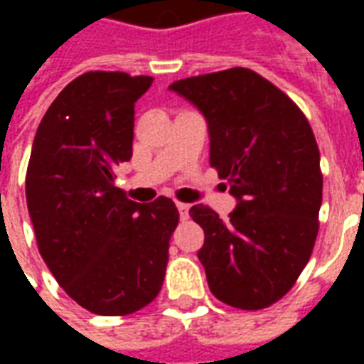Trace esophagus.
<instances>
[{"label":"esophagus","instance_id":"34e87169","mask_svg":"<svg viewBox=\"0 0 364 364\" xmlns=\"http://www.w3.org/2000/svg\"><path fill=\"white\" fill-rule=\"evenodd\" d=\"M189 208L191 205H187V203H177V210L181 214V220H187V218H189Z\"/></svg>","mask_w":364,"mask_h":364}]
</instances>
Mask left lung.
Instances as JSON below:
<instances>
[{
    "instance_id": "8db88e82",
    "label": "left lung",
    "mask_w": 364,
    "mask_h": 364,
    "mask_svg": "<svg viewBox=\"0 0 364 364\" xmlns=\"http://www.w3.org/2000/svg\"><path fill=\"white\" fill-rule=\"evenodd\" d=\"M169 90L203 111L210 166L237 206L222 220L195 205L205 230L198 259L214 296L261 310L289 292L312 255L323 177L312 127L292 99L250 68L193 75Z\"/></svg>"
}]
</instances>
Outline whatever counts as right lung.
<instances>
[{"mask_svg": "<svg viewBox=\"0 0 364 364\" xmlns=\"http://www.w3.org/2000/svg\"><path fill=\"white\" fill-rule=\"evenodd\" d=\"M151 75L87 72L60 91L35 134L25 195L36 245L70 298L99 316H128L158 296L171 198L134 203L114 185L132 158L134 103Z\"/></svg>", "mask_w": 364, "mask_h": 364, "instance_id": "1", "label": "right lung"}]
</instances>
